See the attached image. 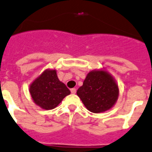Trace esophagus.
Wrapping results in <instances>:
<instances>
[{"instance_id": "obj_1", "label": "esophagus", "mask_w": 152, "mask_h": 152, "mask_svg": "<svg viewBox=\"0 0 152 152\" xmlns=\"http://www.w3.org/2000/svg\"><path fill=\"white\" fill-rule=\"evenodd\" d=\"M70 92H71V94H75V93H76V89H75V88H73V89H70Z\"/></svg>"}]
</instances>
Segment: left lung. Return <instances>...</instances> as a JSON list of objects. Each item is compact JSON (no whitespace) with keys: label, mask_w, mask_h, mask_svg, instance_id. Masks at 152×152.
I'll use <instances>...</instances> for the list:
<instances>
[{"label":"left lung","mask_w":152,"mask_h":152,"mask_svg":"<svg viewBox=\"0 0 152 152\" xmlns=\"http://www.w3.org/2000/svg\"><path fill=\"white\" fill-rule=\"evenodd\" d=\"M77 95L89 111L99 113L109 110L119 97V87L105 70H94L87 74Z\"/></svg>","instance_id":"8db88e82"}]
</instances>
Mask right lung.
I'll return each mask as SVG.
<instances>
[{"label": "right lung", "mask_w": 152, "mask_h": 152, "mask_svg": "<svg viewBox=\"0 0 152 152\" xmlns=\"http://www.w3.org/2000/svg\"><path fill=\"white\" fill-rule=\"evenodd\" d=\"M29 92L34 103L46 110L55 109L70 94V89L59 81L55 69L44 70L31 82Z\"/></svg>", "instance_id": "obj_1"}]
</instances>
